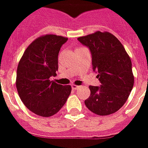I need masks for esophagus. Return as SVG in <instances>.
<instances>
[{
	"instance_id": "obj_1",
	"label": "esophagus",
	"mask_w": 148,
	"mask_h": 148,
	"mask_svg": "<svg viewBox=\"0 0 148 148\" xmlns=\"http://www.w3.org/2000/svg\"><path fill=\"white\" fill-rule=\"evenodd\" d=\"M71 88H72L73 90H77L79 88V86H78V85H71Z\"/></svg>"
}]
</instances>
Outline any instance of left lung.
<instances>
[{
    "mask_svg": "<svg viewBox=\"0 0 148 148\" xmlns=\"http://www.w3.org/2000/svg\"><path fill=\"white\" fill-rule=\"evenodd\" d=\"M92 55L93 70L97 73L100 87L89 86L90 95L85 101L88 110L99 115L119 110L134 86L132 64L121 41L109 32H97L79 37Z\"/></svg>",
    "mask_w": 148,
    "mask_h": 148,
    "instance_id": "obj_1",
    "label": "left lung"
}]
</instances>
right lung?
<instances>
[{"mask_svg":"<svg viewBox=\"0 0 148 148\" xmlns=\"http://www.w3.org/2000/svg\"><path fill=\"white\" fill-rule=\"evenodd\" d=\"M68 38L45 35L27 47L18 64L16 87L20 99L29 110L41 117H50L63 107L71 91L49 79L58 69V53Z\"/></svg>","mask_w":148,"mask_h":148,"instance_id":"obj_1","label":"right lung"}]
</instances>
